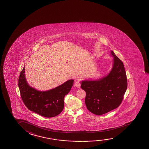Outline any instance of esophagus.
Segmentation results:
<instances>
[{
    "instance_id": "esophagus-1",
    "label": "esophagus",
    "mask_w": 149,
    "mask_h": 149,
    "mask_svg": "<svg viewBox=\"0 0 149 149\" xmlns=\"http://www.w3.org/2000/svg\"><path fill=\"white\" fill-rule=\"evenodd\" d=\"M74 86L76 87H78V88H80L81 86V83L79 81H76L74 84Z\"/></svg>"
}]
</instances>
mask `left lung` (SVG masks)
Segmentation results:
<instances>
[{
  "label": "left lung",
  "instance_id": "1",
  "mask_svg": "<svg viewBox=\"0 0 149 149\" xmlns=\"http://www.w3.org/2000/svg\"><path fill=\"white\" fill-rule=\"evenodd\" d=\"M113 64L110 73L95 81H83L81 88L86 92L87 109L102 115L117 108L122 102L127 86V74L122 61L113 51Z\"/></svg>",
  "mask_w": 149,
  "mask_h": 149
}]
</instances>
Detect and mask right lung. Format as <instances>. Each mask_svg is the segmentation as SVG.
Returning a JSON list of instances; mask_svg holds the SVG:
<instances>
[{
	"instance_id": "right-lung-1",
	"label": "right lung",
	"mask_w": 149,
	"mask_h": 149,
	"mask_svg": "<svg viewBox=\"0 0 149 149\" xmlns=\"http://www.w3.org/2000/svg\"><path fill=\"white\" fill-rule=\"evenodd\" d=\"M73 84V80H68L54 89L38 91L27 83L24 67L18 79L20 96L24 105L31 111L47 118L55 117L62 111L65 96L70 91Z\"/></svg>"
}]
</instances>
